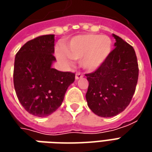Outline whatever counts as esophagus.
I'll return each mask as SVG.
<instances>
[{
  "instance_id": "34e87169",
  "label": "esophagus",
  "mask_w": 152,
  "mask_h": 152,
  "mask_svg": "<svg viewBox=\"0 0 152 152\" xmlns=\"http://www.w3.org/2000/svg\"><path fill=\"white\" fill-rule=\"evenodd\" d=\"M82 77H83V74H82V73L77 72L76 74V77H75V78H76V80H77L81 79Z\"/></svg>"
}]
</instances>
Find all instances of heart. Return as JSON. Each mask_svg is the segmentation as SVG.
Masks as SVG:
<instances>
[{"label": "heart", "mask_w": 152, "mask_h": 152, "mask_svg": "<svg viewBox=\"0 0 152 152\" xmlns=\"http://www.w3.org/2000/svg\"><path fill=\"white\" fill-rule=\"evenodd\" d=\"M112 50V40L107 36L86 34L72 39L63 50H58V59L68 65V58L72 60H80L84 69L94 72L104 63Z\"/></svg>", "instance_id": "b5f03b06"}]
</instances>
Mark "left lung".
I'll return each instance as SVG.
<instances>
[{"mask_svg":"<svg viewBox=\"0 0 152 152\" xmlns=\"http://www.w3.org/2000/svg\"><path fill=\"white\" fill-rule=\"evenodd\" d=\"M115 49L102 66L86 74L89 87L86 101L90 110L101 117H112L127 107L135 92L138 65L134 48L118 36Z\"/></svg>","mask_w":152,"mask_h":152,"instance_id":"1","label":"left lung"}]
</instances>
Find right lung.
<instances>
[{"label": "right lung", "mask_w": 152, "mask_h": 152, "mask_svg": "<svg viewBox=\"0 0 152 152\" xmlns=\"http://www.w3.org/2000/svg\"><path fill=\"white\" fill-rule=\"evenodd\" d=\"M53 53L54 35H45L28 41L15 56V92L25 110L38 117L55 112L75 80L74 73L52 67Z\"/></svg>", "instance_id": "obj_1"}]
</instances>
